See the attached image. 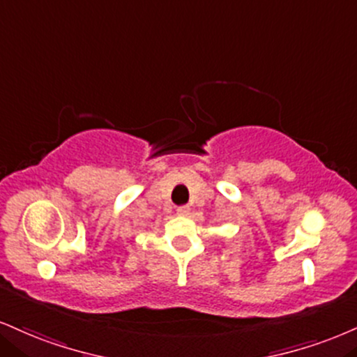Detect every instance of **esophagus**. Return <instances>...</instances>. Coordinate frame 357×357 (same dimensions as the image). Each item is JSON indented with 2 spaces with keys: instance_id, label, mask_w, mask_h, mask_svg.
I'll return each instance as SVG.
<instances>
[{
  "instance_id": "34e87169",
  "label": "esophagus",
  "mask_w": 357,
  "mask_h": 357,
  "mask_svg": "<svg viewBox=\"0 0 357 357\" xmlns=\"http://www.w3.org/2000/svg\"><path fill=\"white\" fill-rule=\"evenodd\" d=\"M176 211H178L179 216H190L191 209H190V206H179V208L176 209Z\"/></svg>"
}]
</instances>
